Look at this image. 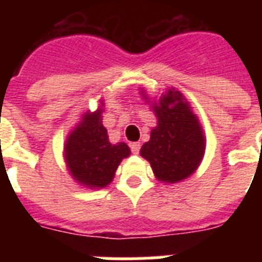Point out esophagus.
<instances>
[{"label":"esophagus","instance_id":"34e87169","mask_svg":"<svg viewBox=\"0 0 262 262\" xmlns=\"http://www.w3.org/2000/svg\"><path fill=\"white\" fill-rule=\"evenodd\" d=\"M140 148H141V144L140 143H132L130 144L132 152H133V154H136V155H137V154L140 152Z\"/></svg>","mask_w":262,"mask_h":262}]
</instances>
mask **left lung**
Returning <instances> with one entry per match:
<instances>
[{"label": "left lung", "instance_id": "8db88e82", "mask_svg": "<svg viewBox=\"0 0 262 262\" xmlns=\"http://www.w3.org/2000/svg\"><path fill=\"white\" fill-rule=\"evenodd\" d=\"M141 95L148 100L147 95ZM158 125L151 139L140 149V155L151 163L152 171L160 182L177 183L197 170L205 152V137L199 118L189 102L174 88L162 94L152 103Z\"/></svg>", "mask_w": 262, "mask_h": 262}]
</instances>
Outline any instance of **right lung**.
Wrapping results in <instances>:
<instances>
[{"mask_svg":"<svg viewBox=\"0 0 262 262\" xmlns=\"http://www.w3.org/2000/svg\"><path fill=\"white\" fill-rule=\"evenodd\" d=\"M102 106L94 113H84L63 147L71 175L90 189L106 187L122 159L130 155V148L125 143L108 141L107 129L102 123Z\"/></svg>","mask_w":262,"mask_h":262,"instance_id":"add662e5","label":"right lung"}]
</instances>
